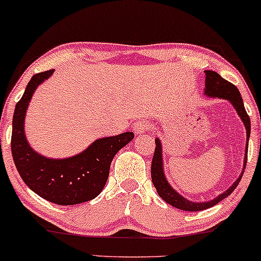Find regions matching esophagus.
I'll return each mask as SVG.
<instances>
[{"label":"esophagus","instance_id":"obj_1","mask_svg":"<svg viewBox=\"0 0 261 261\" xmlns=\"http://www.w3.org/2000/svg\"><path fill=\"white\" fill-rule=\"evenodd\" d=\"M133 130L136 134H142L149 130V124L145 119H139V121L134 122Z\"/></svg>","mask_w":261,"mask_h":261}]
</instances>
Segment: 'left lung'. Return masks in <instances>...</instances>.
<instances>
[{"label": "left lung", "mask_w": 261, "mask_h": 261, "mask_svg": "<svg viewBox=\"0 0 261 261\" xmlns=\"http://www.w3.org/2000/svg\"><path fill=\"white\" fill-rule=\"evenodd\" d=\"M206 74V89H204V95L210 96V97H218V98H224L228 99L230 103L233 105L236 108L237 113L242 118L243 123L245 125V129H247V146H245V156H244V168H243L242 175L238 177V180L233 184L227 191H224L223 194L217 196L216 198L211 201L206 202H192L189 201L187 198H184L182 196L178 195L168 182V180L165 178L163 170V156H162V143H160L159 138L155 139V151L153 156V162H151V181H153L155 189H156L158 195L163 198L166 203L171 204V206L176 207L178 210L187 211V212H196V211H202L207 210L210 207H213L215 204H217L218 202H221L223 198L229 196L232 192L236 190V187L238 186L239 181L244 174L245 164H247L248 159V140L250 137V118H249L247 111L244 108V102H243L241 92L238 91L236 86L233 84H230L229 81L224 80L221 75L217 72L212 71V70H206L204 71Z\"/></svg>", "instance_id": "8db88e82"}]
</instances>
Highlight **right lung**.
<instances>
[{
    "label": "right lung",
    "instance_id": "right-lung-1",
    "mask_svg": "<svg viewBox=\"0 0 261 261\" xmlns=\"http://www.w3.org/2000/svg\"><path fill=\"white\" fill-rule=\"evenodd\" d=\"M54 70L31 79L17 102L12 121L11 150L20 177L32 191L44 200L61 206L93 200L107 182L115 155L134 138L133 132L97 139L86 150L66 159H49L31 148L24 136L25 112L37 87L50 77Z\"/></svg>",
    "mask_w": 261,
    "mask_h": 261
}]
</instances>
